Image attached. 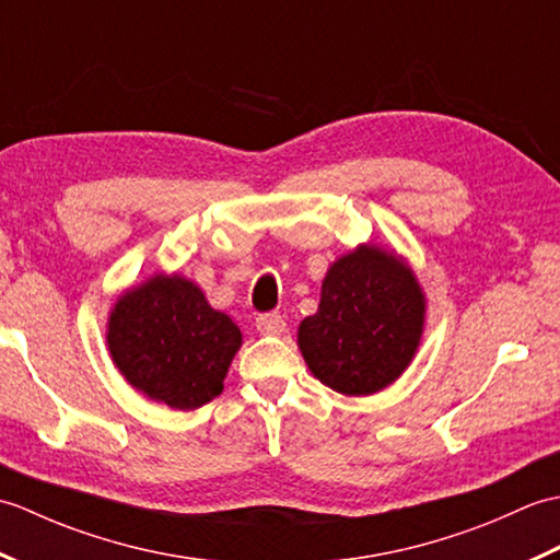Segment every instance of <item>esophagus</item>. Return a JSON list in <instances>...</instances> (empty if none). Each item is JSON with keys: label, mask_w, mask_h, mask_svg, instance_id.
Returning <instances> with one entry per match:
<instances>
[{"label": "esophagus", "mask_w": 560, "mask_h": 560, "mask_svg": "<svg viewBox=\"0 0 560 560\" xmlns=\"http://www.w3.org/2000/svg\"><path fill=\"white\" fill-rule=\"evenodd\" d=\"M255 325L259 335H281V331H287V319L279 313H261Z\"/></svg>", "instance_id": "34e87169"}]
</instances>
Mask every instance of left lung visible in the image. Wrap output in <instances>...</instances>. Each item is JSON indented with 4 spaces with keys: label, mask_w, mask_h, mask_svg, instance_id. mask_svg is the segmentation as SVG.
Segmentation results:
<instances>
[{
    "label": "left lung",
    "mask_w": 560,
    "mask_h": 560,
    "mask_svg": "<svg viewBox=\"0 0 560 560\" xmlns=\"http://www.w3.org/2000/svg\"><path fill=\"white\" fill-rule=\"evenodd\" d=\"M425 301L397 255L361 245L329 267L317 313L299 327L303 359L319 383L349 397L392 385L413 359Z\"/></svg>",
    "instance_id": "obj_1"
}]
</instances>
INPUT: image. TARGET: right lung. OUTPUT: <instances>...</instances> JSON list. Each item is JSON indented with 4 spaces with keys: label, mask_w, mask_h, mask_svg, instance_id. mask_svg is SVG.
Returning <instances> with one entry per match:
<instances>
[{
    "label": "right lung",
    "mask_w": 560,
    "mask_h": 560,
    "mask_svg": "<svg viewBox=\"0 0 560 560\" xmlns=\"http://www.w3.org/2000/svg\"><path fill=\"white\" fill-rule=\"evenodd\" d=\"M241 341L233 319L177 273L127 291L108 323V349L129 385L183 411L221 395Z\"/></svg>",
    "instance_id": "1"
}]
</instances>
